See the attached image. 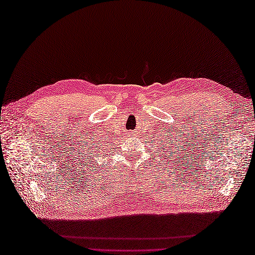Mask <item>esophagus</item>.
Returning a JSON list of instances; mask_svg holds the SVG:
<instances>
[{
  "mask_svg": "<svg viewBox=\"0 0 255 255\" xmlns=\"http://www.w3.org/2000/svg\"><path fill=\"white\" fill-rule=\"evenodd\" d=\"M128 136L133 137V136H134V132H132V131H129V132H128Z\"/></svg>",
  "mask_w": 255,
  "mask_h": 255,
  "instance_id": "34e87169",
  "label": "esophagus"
}]
</instances>
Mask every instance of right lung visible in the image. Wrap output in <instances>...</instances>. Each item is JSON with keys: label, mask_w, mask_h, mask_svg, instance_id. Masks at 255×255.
Returning a JSON list of instances; mask_svg holds the SVG:
<instances>
[{"label": "right lung", "mask_w": 255, "mask_h": 255, "mask_svg": "<svg viewBox=\"0 0 255 255\" xmlns=\"http://www.w3.org/2000/svg\"><path fill=\"white\" fill-rule=\"evenodd\" d=\"M92 148H93V147H92V145H91V147H90V145L88 144V149H89V150H90V149H92ZM88 149H86V151H88ZM80 155H81V154H80ZM88 158H89V156H88ZM82 160H85V158H83Z\"/></svg>", "instance_id": "add662e5"}]
</instances>
